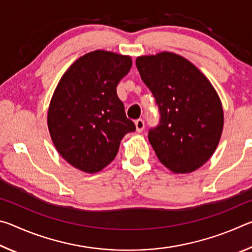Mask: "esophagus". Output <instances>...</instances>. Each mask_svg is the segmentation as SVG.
I'll use <instances>...</instances> for the list:
<instances>
[{
	"mask_svg": "<svg viewBox=\"0 0 252 252\" xmlns=\"http://www.w3.org/2000/svg\"><path fill=\"white\" fill-rule=\"evenodd\" d=\"M135 127H136V132H142L144 129V121L139 119V120H135L134 122Z\"/></svg>",
	"mask_w": 252,
	"mask_h": 252,
	"instance_id": "esophagus-1",
	"label": "esophagus"
}]
</instances>
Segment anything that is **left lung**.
I'll list each match as a JSON object with an SVG mask.
<instances>
[{
    "mask_svg": "<svg viewBox=\"0 0 252 252\" xmlns=\"http://www.w3.org/2000/svg\"><path fill=\"white\" fill-rule=\"evenodd\" d=\"M160 110V123L149 131L158 159L173 173H190L218 147L223 110L210 81L181 55L160 52L135 61Z\"/></svg>",
    "mask_w": 252,
    "mask_h": 252,
    "instance_id": "1",
    "label": "left lung"
}]
</instances>
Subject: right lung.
Here are the masks:
<instances>
[{
	"label": "right lung",
	"instance_id": "right-lung-1",
	"mask_svg": "<svg viewBox=\"0 0 252 252\" xmlns=\"http://www.w3.org/2000/svg\"><path fill=\"white\" fill-rule=\"evenodd\" d=\"M131 66L129 55L95 50L74 61L59 81L48 127L54 147L72 167L101 171L116 158L123 136L135 131L117 94Z\"/></svg>",
	"mask_w": 252,
	"mask_h": 252
}]
</instances>
